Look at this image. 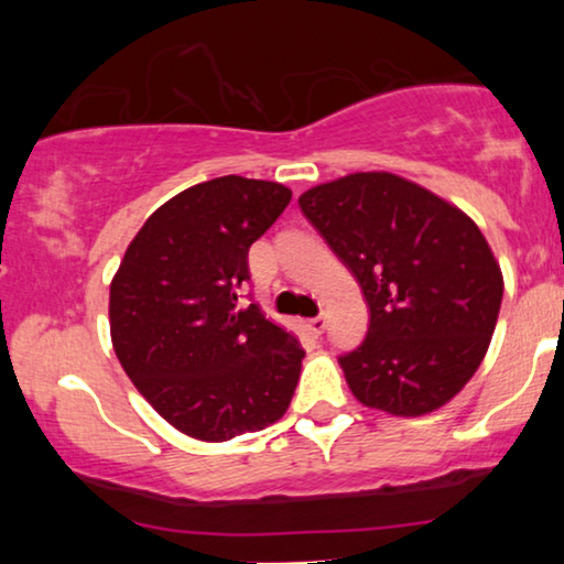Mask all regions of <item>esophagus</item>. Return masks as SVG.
<instances>
[{"label": "esophagus", "instance_id": "obj_1", "mask_svg": "<svg viewBox=\"0 0 564 564\" xmlns=\"http://www.w3.org/2000/svg\"><path fill=\"white\" fill-rule=\"evenodd\" d=\"M307 330L315 336H321L326 330V315H315V318L307 321Z\"/></svg>", "mask_w": 564, "mask_h": 564}]
</instances>
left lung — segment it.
Wrapping results in <instances>:
<instances>
[{
	"instance_id": "1",
	"label": "left lung",
	"mask_w": 564,
	"mask_h": 564,
	"mask_svg": "<svg viewBox=\"0 0 564 564\" xmlns=\"http://www.w3.org/2000/svg\"><path fill=\"white\" fill-rule=\"evenodd\" d=\"M297 203L367 300L365 341L338 357L354 398L392 415L442 408L480 367L503 300L480 228L388 172L318 184Z\"/></svg>"
}]
</instances>
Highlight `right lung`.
Wrapping results in <instances>:
<instances>
[{
	"instance_id": "obj_1",
	"label": "right lung",
	"mask_w": 564,
	"mask_h": 564,
	"mask_svg": "<svg viewBox=\"0 0 564 564\" xmlns=\"http://www.w3.org/2000/svg\"><path fill=\"white\" fill-rule=\"evenodd\" d=\"M284 184L218 176L169 199L110 284L122 369L159 415L199 442L261 431L290 408L303 346L238 303L249 249L290 205Z\"/></svg>"
}]
</instances>
